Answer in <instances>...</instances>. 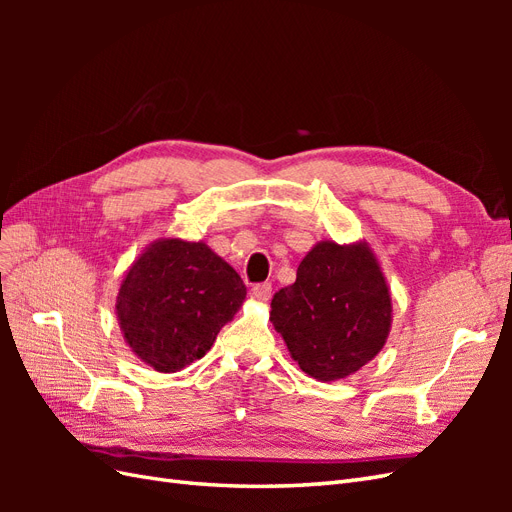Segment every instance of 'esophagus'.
Wrapping results in <instances>:
<instances>
[{"label":"esophagus","instance_id":"obj_1","mask_svg":"<svg viewBox=\"0 0 512 512\" xmlns=\"http://www.w3.org/2000/svg\"><path fill=\"white\" fill-rule=\"evenodd\" d=\"M250 294H252V299H256L258 303H265V301H269V297H271V284H269V282L256 284Z\"/></svg>","mask_w":512,"mask_h":512}]
</instances>
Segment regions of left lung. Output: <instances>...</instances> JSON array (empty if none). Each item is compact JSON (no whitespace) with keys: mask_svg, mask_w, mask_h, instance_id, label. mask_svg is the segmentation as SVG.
Instances as JSON below:
<instances>
[{"mask_svg":"<svg viewBox=\"0 0 512 512\" xmlns=\"http://www.w3.org/2000/svg\"><path fill=\"white\" fill-rule=\"evenodd\" d=\"M269 320L307 376H352L376 359L391 333V290L378 256L367 241H318L294 284L273 294Z\"/></svg>","mask_w":512,"mask_h":512,"instance_id":"8db88e82","label":"left lung"}]
</instances>
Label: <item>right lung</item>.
Returning <instances> with one entry per match:
<instances>
[{"instance_id": "1", "label": "right lung", "mask_w": 512, "mask_h": 512, "mask_svg": "<svg viewBox=\"0 0 512 512\" xmlns=\"http://www.w3.org/2000/svg\"><path fill=\"white\" fill-rule=\"evenodd\" d=\"M245 294L239 273L207 243L160 237L123 275L115 314L138 359L173 374L203 359Z\"/></svg>"}]
</instances>
